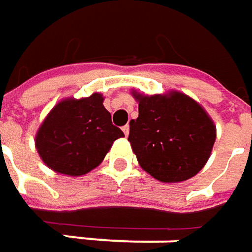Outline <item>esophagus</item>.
<instances>
[{
	"mask_svg": "<svg viewBox=\"0 0 252 252\" xmlns=\"http://www.w3.org/2000/svg\"><path fill=\"white\" fill-rule=\"evenodd\" d=\"M122 130H123V133H125V136H126V137L129 136V126H127V125H126V126H123V127H122Z\"/></svg>",
	"mask_w": 252,
	"mask_h": 252,
	"instance_id": "1",
	"label": "esophagus"
}]
</instances>
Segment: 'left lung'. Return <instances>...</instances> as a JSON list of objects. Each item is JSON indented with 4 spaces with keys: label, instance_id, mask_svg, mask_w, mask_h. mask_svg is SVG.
I'll return each mask as SVG.
<instances>
[{
    "label": "left lung",
    "instance_id": "obj_1",
    "mask_svg": "<svg viewBox=\"0 0 252 252\" xmlns=\"http://www.w3.org/2000/svg\"><path fill=\"white\" fill-rule=\"evenodd\" d=\"M139 118L130 121L129 141L140 167L161 182H182L205 167L216 126L198 102L182 92L143 95Z\"/></svg>",
    "mask_w": 252,
    "mask_h": 252
}]
</instances>
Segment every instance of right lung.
I'll use <instances>...</instances> for the list:
<instances>
[{
  "mask_svg": "<svg viewBox=\"0 0 252 252\" xmlns=\"http://www.w3.org/2000/svg\"><path fill=\"white\" fill-rule=\"evenodd\" d=\"M113 126L103 96L95 92L88 98L59 102L36 133V149L50 169L80 177L98 167L113 141L123 137Z\"/></svg>",
  "mask_w": 252,
  "mask_h": 252,
  "instance_id": "obj_1",
  "label": "right lung"
}]
</instances>
